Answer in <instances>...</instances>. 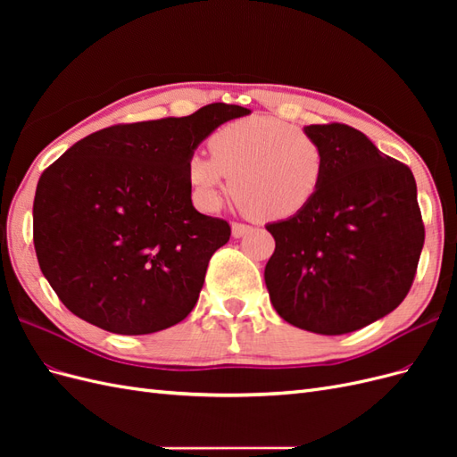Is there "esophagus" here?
Here are the masks:
<instances>
[{
  "instance_id": "34e87169",
  "label": "esophagus",
  "mask_w": 457,
  "mask_h": 457,
  "mask_svg": "<svg viewBox=\"0 0 457 457\" xmlns=\"http://www.w3.org/2000/svg\"><path fill=\"white\" fill-rule=\"evenodd\" d=\"M252 230L250 225H244V223H232V237L234 238H242L244 234H247Z\"/></svg>"
}]
</instances>
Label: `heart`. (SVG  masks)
I'll use <instances>...</instances> for the list:
<instances>
[{
  "label": "heart",
  "mask_w": 457,
  "mask_h": 457,
  "mask_svg": "<svg viewBox=\"0 0 457 457\" xmlns=\"http://www.w3.org/2000/svg\"><path fill=\"white\" fill-rule=\"evenodd\" d=\"M207 146L212 156L196 150L187 158L192 196L204 212H217L234 185L244 212L287 219L322 188L326 150L294 123L270 116L234 120L215 129Z\"/></svg>",
  "instance_id": "1"
}]
</instances>
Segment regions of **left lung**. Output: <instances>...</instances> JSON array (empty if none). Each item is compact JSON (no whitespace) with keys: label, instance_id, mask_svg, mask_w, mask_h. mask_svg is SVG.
Wrapping results in <instances>:
<instances>
[{"label":"left lung","instance_id":"8db88e82","mask_svg":"<svg viewBox=\"0 0 457 457\" xmlns=\"http://www.w3.org/2000/svg\"><path fill=\"white\" fill-rule=\"evenodd\" d=\"M326 150L320 192L301 213L269 223L265 267L286 322L343 336L379 320L408 295L423 250L418 187L408 165L345 123L307 126Z\"/></svg>","mask_w":457,"mask_h":457}]
</instances>
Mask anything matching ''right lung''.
Returning a JSON list of instances; mask_svg holds the SVG:
<instances>
[{"label": "right lung", "mask_w": 457, "mask_h": 457, "mask_svg": "<svg viewBox=\"0 0 457 457\" xmlns=\"http://www.w3.org/2000/svg\"><path fill=\"white\" fill-rule=\"evenodd\" d=\"M252 110L213 103L185 118L87 135L41 173L34 198L39 269L64 307L96 328L145 336L195 309L227 220L192 205L187 158Z\"/></svg>", "instance_id": "1"}]
</instances>
